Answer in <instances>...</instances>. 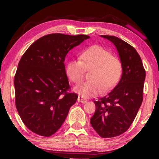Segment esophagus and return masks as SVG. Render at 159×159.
<instances>
[{
	"instance_id": "obj_1",
	"label": "esophagus",
	"mask_w": 159,
	"mask_h": 159,
	"mask_svg": "<svg viewBox=\"0 0 159 159\" xmlns=\"http://www.w3.org/2000/svg\"><path fill=\"white\" fill-rule=\"evenodd\" d=\"M78 102L85 104V103H86V102H87V100H86V99H83V97L79 96V97H78Z\"/></svg>"
}]
</instances>
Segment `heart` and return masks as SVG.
Returning a JSON list of instances; mask_svg holds the SVG:
<instances>
[{"instance_id": "b5f03b06", "label": "heart", "mask_w": 159, "mask_h": 159, "mask_svg": "<svg viewBox=\"0 0 159 159\" xmlns=\"http://www.w3.org/2000/svg\"><path fill=\"white\" fill-rule=\"evenodd\" d=\"M79 60L69 61L66 72L72 82L79 84L84 79L86 71H91L88 81L75 88V92L84 98L95 96L100 92L111 90L120 79L122 63L111 52L95 45L79 55Z\"/></svg>"}]
</instances>
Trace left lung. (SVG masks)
Wrapping results in <instances>:
<instances>
[{"mask_svg":"<svg viewBox=\"0 0 159 159\" xmlns=\"http://www.w3.org/2000/svg\"><path fill=\"white\" fill-rule=\"evenodd\" d=\"M116 47L122 63L119 83L108 95L94 101L96 110L90 123L101 138L120 135L128 130L135 118L143 100L145 69L134 48L114 36H102Z\"/></svg>","mask_w":159,"mask_h":159,"instance_id":"left-lung-1","label":"left lung"}]
</instances>
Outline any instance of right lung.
Segmentation results:
<instances>
[{
	"mask_svg": "<svg viewBox=\"0 0 159 159\" xmlns=\"http://www.w3.org/2000/svg\"><path fill=\"white\" fill-rule=\"evenodd\" d=\"M87 35L50 34L40 38L21 57L14 84L15 105L25 125L43 137L62 125L78 95L70 92L64 60Z\"/></svg>",
	"mask_w": 159,
	"mask_h": 159,
	"instance_id": "obj_1",
	"label": "right lung"
}]
</instances>
